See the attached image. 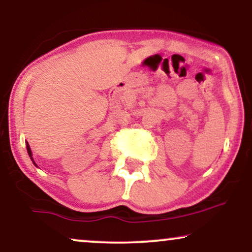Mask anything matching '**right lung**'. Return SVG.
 <instances>
[{"label": "right lung", "mask_w": 252, "mask_h": 252, "mask_svg": "<svg viewBox=\"0 0 252 252\" xmlns=\"http://www.w3.org/2000/svg\"><path fill=\"white\" fill-rule=\"evenodd\" d=\"M27 153H29L31 159L33 160V158H32V151H31V148H30V146H29V143H27ZM33 163H34V161H33ZM34 164H35V163H34Z\"/></svg>", "instance_id": "1"}]
</instances>
